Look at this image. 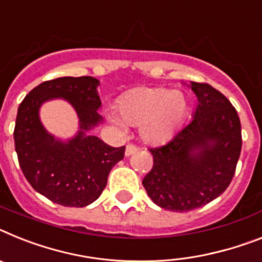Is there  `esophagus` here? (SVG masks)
<instances>
[{
	"instance_id": "obj_1",
	"label": "esophagus",
	"mask_w": 262,
	"mask_h": 262,
	"mask_svg": "<svg viewBox=\"0 0 262 262\" xmlns=\"http://www.w3.org/2000/svg\"><path fill=\"white\" fill-rule=\"evenodd\" d=\"M137 150H138V148L136 146V145H132V144L126 145V149H125V156H126V157H129V156L135 155Z\"/></svg>"
}]
</instances>
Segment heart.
I'll return each instance as SVG.
<instances>
[{"mask_svg": "<svg viewBox=\"0 0 262 262\" xmlns=\"http://www.w3.org/2000/svg\"><path fill=\"white\" fill-rule=\"evenodd\" d=\"M118 114L109 113L107 118L116 126L125 123L141 125L145 141L161 144L174 135L185 120L189 106L185 94L165 88H137L130 90L118 102Z\"/></svg>", "mask_w": 262, "mask_h": 262, "instance_id": "1", "label": "heart"}]
</instances>
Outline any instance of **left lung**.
Segmentation results:
<instances>
[{
	"label": "left lung",
	"mask_w": 262,
	"mask_h": 262,
	"mask_svg": "<svg viewBox=\"0 0 262 262\" xmlns=\"http://www.w3.org/2000/svg\"><path fill=\"white\" fill-rule=\"evenodd\" d=\"M199 104L185 126L150 149L153 168L142 180L160 208L188 212L217 199L232 181L241 153V124L230 101L208 83L188 85Z\"/></svg>",
	"instance_id": "1"
}]
</instances>
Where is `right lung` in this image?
I'll use <instances>...</instances> for the list:
<instances>
[{
	"label": "right lung",
	"mask_w": 262,
	"mask_h": 262,
	"mask_svg": "<svg viewBox=\"0 0 262 262\" xmlns=\"http://www.w3.org/2000/svg\"><path fill=\"white\" fill-rule=\"evenodd\" d=\"M98 85L94 77H60L39 83L18 106L14 145L19 166L36 192L60 205L82 208L96 201L112 168L124 158L125 146L113 148L90 135L104 121ZM52 99L68 100L76 112L79 130L72 139H57L40 122L39 109Z\"/></svg>",
	"instance_id": "add662e5"
}]
</instances>
